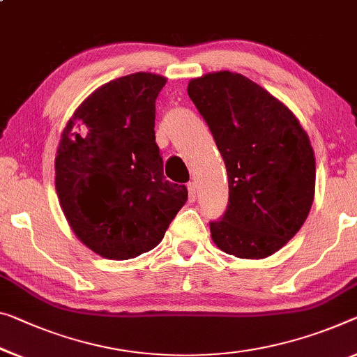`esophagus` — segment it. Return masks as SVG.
<instances>
[{"instance_id": "obj_1", "label": "esophagus", "mask_w": 357, "mask_h": 357, "mask_svg": "<svg viewBox=\"0 0 357 357\" xmlns=\"http://www.w3.org/2000/svg\"><path fill=\"white\" fill-rule=\"evenodd\" d=\"M196 197H197L196 183H195V182H190V183H188V199H190V202H195Z\"/></svg>"}]
</instances>
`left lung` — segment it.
Segmentation results:
<instances>
[{"label": "left lung", "instance_id": "left-lung-1", "mask_svg": "<svg viewBox=\"0 0 357 357\" xmlns=\"http://www.w3.org/2000/svg\"><path fill=\"white\" fill-rule=\"evenodd\" d=\"M227 166L229 199L211 222L218 249L265 259L284 248L308 217L316 160L295 114L245 76L217 71L188 83Z\"/></svg>", "mask_w": 357, "mask_h": 357}]
</instances>
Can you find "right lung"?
Instances as JSON below:
<instances>
[{"instance_id": "obj_1", "label": "right lung", "mask_w": 357, "mask_h": 357, "mask_svg": "<svg viewBox=\"0 0 357 357\" xmlns=\"http://www.w3.org/2000/svg\"><path fill=\"white\" fill-rule=\"evenodd\" d=\"M166 78L132 73L76 108L56 156V190L73 233L109 260L155 249L188 199L164 177L155 142L156 97Z\"/></svg>"}]
</instances>
